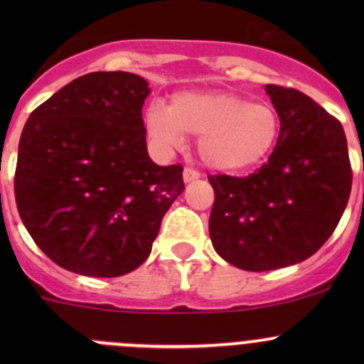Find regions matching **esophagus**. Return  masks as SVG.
<instances>
[{
	"mask_svg": "<svg viewBox=\"0 0 364 364\" xmlns=\"http://www.w3.org/2000/svg\"><path fill=\"white\" fill-rule=\"evenodd\" d=\"M199 178H200V174L196 171V168L185 167V171H183V181H185V183L196 181V179H199Z\"/></svg>",
	"mask_w": 364,
	"mask_h": 364,
	"instance_id": "1",
	"label": "esophagus"
}]
</instances>
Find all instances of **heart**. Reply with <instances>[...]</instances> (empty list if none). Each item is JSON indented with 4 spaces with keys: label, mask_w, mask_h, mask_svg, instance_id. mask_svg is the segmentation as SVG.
<instances>
[{
    "label": "heart",
    "mask_w": 364,
    "mask_h": 364,
    "mask_svg": "<svg viewBox=\"0 0 364 364\" xmlns=\"http://www.w3.org/2000/svg\"><path fill=\"white\" fill-rule=\"evenodd\" d=\"M146 132L160 151L168 153L199 137L200 160L216 172H245L273 153L280 117L271 104L250 102L229 91H179L168 109L153 104L146 112Z\"/></svg>",
    "instance_id": "1"
}]
</instances>
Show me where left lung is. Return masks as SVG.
I'll return each instance as SVG.
<instances>
[{
	"label": "left lung",
	"mask_w": 364,
	"mask_h": 364,
	"mask_svg": "<svg viewBox=\"0 0 364 364\" xmlns=\"http://www.w3.org/2000/svg\"><path fill=\"white\" fill-rule=\"evenodd\" d=\"M280 117L269 160L247 178L209 176L216 253L245 271H271L314 255L338 225L352 188L345 132L292 87L267 84Z\"/></svg>",
	"instance_id": "8db88e82"
}]
</instances>
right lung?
<instances>
[{"label": "right lung", "mask_w": 364, "mask_h": 364, "mask_svg": "<svg viewBox=\"0 0 364 364\" xmlns=\"http://www.w3.org/2000/svg\"><path fill=\"white\" fill-rule=\"evenodd\" d=\"M148 95L135 73H86L26 121L17 209L40 250L72 273L112 278L137 269L185 190L181 165L161 167L148 155Z\"/></svg>", "instance_id": "obj_1"}]
</instances>
